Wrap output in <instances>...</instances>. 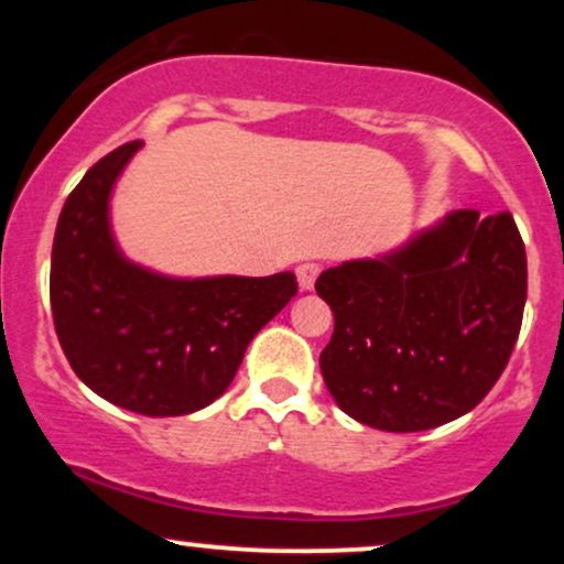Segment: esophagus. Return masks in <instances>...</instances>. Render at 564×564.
Wrapping results in <instances>:
<instances>
[{"instance_id": "esophagus-1", "label": "esophagus", "mask_w": 564, "mask_h": 564, "mask_svg": "<svg viewBox=\"0 0 564 564\" xmlns=\"http://www.w3.org/2000/svg\"><path fill=\"white\" fill-rule=\"evenodd\" d=\"M321 275V264L318 262H304L296 268V278H300V286L304 291H310L315 286V278Z\"/></svg>"}]
</instances>
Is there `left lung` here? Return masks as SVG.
Listing matches in <instances>:
<instances>
[{
  "label": "left lung",
  "instance_id": "left-lung-1",
  "mask_svg": "<svg viewBox=\"0 0 564 564\" xmlns=\"http://www.w3.org/2000/svg\"><path fill=\"white\" fill-rule=\"evenodd\" d=\"M321 371L341 411L384 432L464 416L494 390L522 326L528 257L509 212H453L381 260L328 268Z\"/></svg>",
  "mask_w": 564,
  "mask_h": 564
}]
</instances>
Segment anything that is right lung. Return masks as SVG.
Wrapping results in <instances>:
<instances>
[{
    "mask_svg": "<svg viewBox=\"0 0 564 564\" xmlns=\"http://www.w3.org/2000/svg\"><path fill=\"white\" fill-rule=\"evenodd\" d=\"M140 145L124 142L89 166L63 204L50 304L89 390L142 416H183L228 390L249 341L300 283L294 273L177 281L127 262L108 228V196Z\"/></svg>",
    "mask_w": 564,
    "mask_h": 564,
    "instance_id": "add662e5",
    "label": "right lung"
}]
</instances>
